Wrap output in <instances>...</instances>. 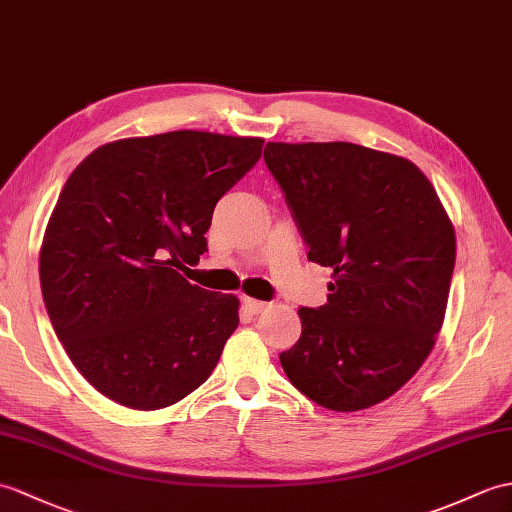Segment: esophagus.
<instances>
[{
    "label": "esophagus",
    "mask_w": 512,
    "mask_h": 512,
    "mask_svg": "<svg viewBox=\"0 0 512 512\" xmlns=\"http://www.w3.org/2000/svg\"><path fill=\"white\" fill-rule=\"evenodd\" d=\"M242 303H244L246 310H248V312H253V314L264 312L266 307H268V303H264V301H257V299H251V296H244Z\"/></svg>",
    "instance_id": "1"
}]
</instances>
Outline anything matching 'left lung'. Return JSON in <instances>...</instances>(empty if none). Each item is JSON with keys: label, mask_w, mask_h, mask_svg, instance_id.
<instances>
[{"label": "left lung", "mask_w": 512, "mask_h": 512, "mask_svg": "<svg viewBox=\"0 0 512 512\" xmlns=\"http://www.w3.org/2000/svg\"><path fill=\"white\" fill-rule=\"evenodd\" d=\"M264 159L305 237L329 266L327 303L301 307V338L279 355L290 382L336 412L392 397L443 327L456 231L412 161L347 141H268Z\"/></svg>", "instance_id": "obj_1"}]
</instances>
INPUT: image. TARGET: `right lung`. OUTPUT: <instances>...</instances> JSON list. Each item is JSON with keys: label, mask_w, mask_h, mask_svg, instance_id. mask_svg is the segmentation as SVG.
Listing matches in <instances>:
<instances>
[{"label": "right lung", "mask_w": 512, "mask_h": 512, "mask_svg": "<svg viewBox=\"0 0 512 512\" xmlns=\"http://www.w3.org/2000/svg\"><path fill=\"white\" fill-rule=\"evenodd\" d=\"M261 137L172 130L95 148L45 227L39 277L78 373L133 410L194 392L240 325L235 294L178 270L207 251L216 202L261 157Z\"/></svg>", "instance_id": "obj_1"}]
</instances>
